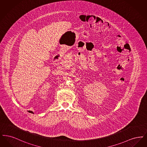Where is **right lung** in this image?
I'll list each match as a JSON object with an SVG mask.
<instances>
[{
	"label": "right lung",
	"instance_id": "obj_1",
	"mask_svg": "<svg viewBox=\"0 0 147 147\" xmlns=\"http://www.w3.org/2000/svg\"><path fill=\"white\" fill-rule=\"evenodd\" d=\"M28 112H30V113H34V112H32V111H28Z\"/></svg>",
	"mask_w": 147,
	"mask_h": 147
}]
</instances>
